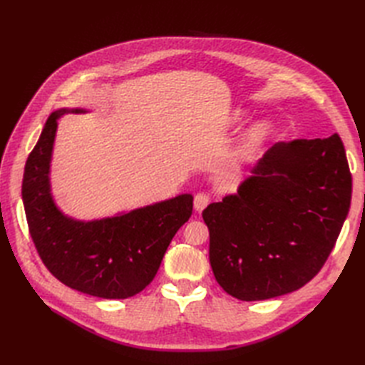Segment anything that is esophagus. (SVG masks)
<instances>
[{
    "label": "esophagus",
    "instance_id": "1",
    "mask_svg": "<svg viewBox=\"0 0 365 365\" xmlns=\"http://www.w3.org/2000/svg\"><path fill=\"white\" fill-rule=\"evenodd\" d=\"M210 204V196L207 193H197L195 196V210L196 212H202V210Z\"/></svg>",
    "mask_w": 365,
    "mask_h": 365
}]
</instances>
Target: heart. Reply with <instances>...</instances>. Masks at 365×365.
I'll list each match as a JSON object with an SVG mask.
<instances>
[{
	"mask_svg": "<svg viewBox=\"0 0 365 365\" xmlns=\"http://www.w3.org/2000/svg\"><path fill=\"white\" fill-rule=\"evenodd\" d=\"M248 118H250V113L247 109L237 108L231 113L228 125L231 128H237L242 123H245ZM272 132H274V128L269 121L262 120V121H257V123L251 125L239 138L237 145L233 150V155H231V164L236 165V168H240V165L251 163L257 157L260 149L267 145L268 140L272 137Z\"/></svg>",
	"mask_w": 365,
	"mask_h": 365,
	"instance_id": "1",
	"label": "heart"
}]
</instances>
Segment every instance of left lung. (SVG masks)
<instances>
[{"mask_svg": "<svg viewBox=\"0 0 365 365\" xmlns=\"http://www.w3.org/2000/svg\"><path fill=\"white\" fill-rule=\"evenodd\" d=\"M350 200L338 134L275 143L236 193L202 212L217 283L244 302L300 289L334 250Z\"/></svg>", "mask_w": 365, "mask_h": 365, "instance_id": "8db88e82", "label": "left lung"}]
</instances>
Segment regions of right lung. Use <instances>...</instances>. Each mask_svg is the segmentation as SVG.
I'll return each mask as SVG.
<instances>
[{
	"instance_id": "1",
	"label": "right lung",
	"mask_w": 365,
	"mask_h": 365,
	"mask_svg": "<svg viewBox=\"0 0 365 365\" xmlns=\"http://www.w3.org/2000/svg\"><path fill=\"white\" fill-rule=\"evenodd\" d=\"M88 113L61 108L51 113L26 163L23 202L30 235L43 264L68 288L121 300L141 292L153 280L173 236L193 210V196L120 212L101 219L65 215L51 193L50 172L58 120Z\"/></svg>"
}]
</instances>
